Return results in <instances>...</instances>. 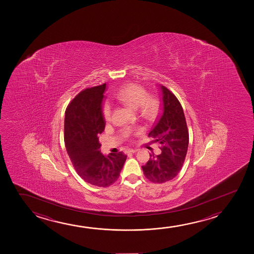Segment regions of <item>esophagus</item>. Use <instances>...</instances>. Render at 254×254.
Here are the masks:
<instances>
[{"label": "esophagus", "mask_w": 254, "mask_h": 254, "mask_svg": "<svg viewBox=\"0 0 254 254\" xmlns=\"http://www.w3.org/2000/svg\"><path fill=\"white\" fill-rule=\"evenodd\" d=\"M135 152H137V149H131V148H128V149L126 150V153H135Z\"/></svg>", "instance_id": "34e87169"}]
</instances>
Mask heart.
Listing matches in <instances>:
<instances>
[{"label": "heart", "instance_id": "heart-1", "mask_svg": "<svg viewBox=\"0 0 254 254\" xmlns=\"http://www.w3.org/2000/svg\"><path fill=\"white\" fill-rule=\"evenodd\" d=\"M117 101H121L128 107L136 108L140 118L145 122L153 123L160 118L163 110V105L159 98L154 95H148L144 87L137 84H127L115 94ZM102 115L106 122L111 119L112 109L108 102L102 105ZM126 135L130 134V130L126 131Z\"/></svg>", "mask_w": 254, "mask_h": 254}]
</instances>
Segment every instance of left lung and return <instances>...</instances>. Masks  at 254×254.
I'll return each mask as SVG.
<instances>
[{
	"label": "left lung",
	"mask_w": 254,
	"mask_h": 254,
	"mask_svg": "<svg viewBox=\"0 0 254 254\" xmlns=\"http://www.w3.org/2000/svg\"><path fill=\"white\" fill-rule=\"evenodd\" d=\"M163 115L148 136L159 143L161 153H150L149 160L142 166L143 173L153 183H165L180 173L184 164L189 144V132L184 111L177 97L161 86Z\"/></svg>",
	"instance_id": "1"
}]
</instances>
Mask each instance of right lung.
<instances>
[{
	"label": "right lung",
	"instance_id": "right-lung-1",
	"mask_svg": "<svg viewBox=\"0 0 254 254\" xmlns=\"http://www.w3.org/2000/svg\"><path fill=\"white\" fill-rule=\"evenodd\" d=\"M106 83L86 88L66 107L64 140L66 152L77 174L100 188L114 184L120 177L127 155L119 152L108 156L100 151L99 136L104 131L102 101Z\"/></svg>",
	"mask_w": 254,
	"mask_h": 254
}]
</instances>
